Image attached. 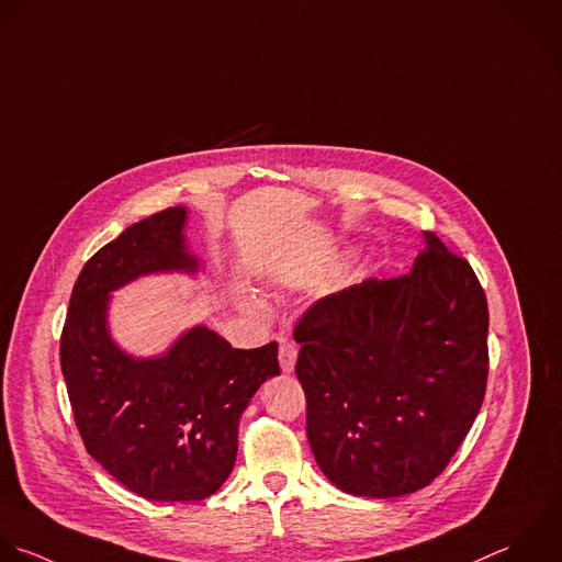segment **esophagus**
Returning a JSON list of instances; mask_svg holds the SVG:
<instances>
[{
    "instance_id": "34e87169",
    "label": "esophagus",
    "mask_w": 562,
    "mask_h": 562,
    "mask_svg": "<svg viewBox=\"0 0 562 562\" xmlns=\"http://www.w3.org/2000/svg\"><path fill=\"white\" fill-rule=\"evenodd\" d=\"M278 359H280L282 372H286V374L293 372L295 361H297V348H295V344L282 341V344H280V350H278Z\"/></svg>"
}]
</instances>
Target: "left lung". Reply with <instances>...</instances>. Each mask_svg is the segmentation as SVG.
Wrapping results in <instances>:
<instances>
[{"mask_svg":"<svg viewBox=\"0 0 562 562\" xmlns=\"http://www.w3.org/2000/svg\"><path fill=\"white\" fill-rule=\"evenodd\" d=\"M425 238L412 273L326 295L293 328L313 456L357 497L429 486L486 396V293L467 258Z\"/></svg>","mask_w":562,"mask_h":562,"instance_id":"obj_1","label":"left lung"}]
</instances>
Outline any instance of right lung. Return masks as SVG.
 Wrapping results in <instances>:
<instances>
[{
	"mask_svg": "<svg viewBox=\"0 0 562 562\" xmlns=\"http://www.w3.org/2000/svg\"><path fill=\"white\" fill-rule=\"evenodd\" d=\"M183 207L126 227L78 273L60 333V370L87 453L131 493L201 502L229 477L238 420L256 390L280 374L278 344L238 350L192 328L166 357L137 361L106 333L109 291L153 271H194Z\"/></svg>",
	"mask_w": 562,
	"mask_h": 562,
	"instance_id": "obj_1",
	"label": "right lung"
}]
</instances>
